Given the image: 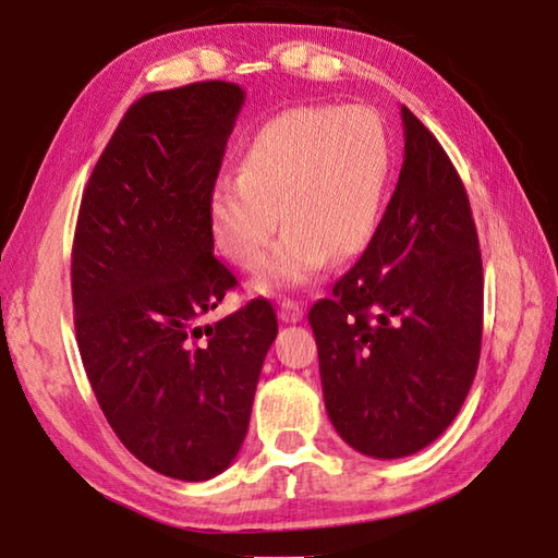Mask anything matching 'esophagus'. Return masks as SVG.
Here are the masks:
<instances>
[{
  "mask_svg": "<svg viewBox=\"0 0 558 558\" xmlns=\"http://www.w3.org/2000/svg\"><path fill=\"white\" fill-rule=\"evenodd\" d=\"M280 320L282 323L303 320V305H298L295 301H286L280 305Z\"/></svg>",
  "mask_w": 558,
  "mask_h": 558,
  "instance_id": "1",
  "label": "esophagus"
}]
</instances>
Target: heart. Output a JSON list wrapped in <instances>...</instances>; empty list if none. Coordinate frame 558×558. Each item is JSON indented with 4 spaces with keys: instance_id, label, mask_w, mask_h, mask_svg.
I'll return each instance as SVG.
<instances>
[{
    "instance_id": "obj_1",
    "label": "heart",
    "mask_w": 558,
    "mask_h": 558,
    "mask_svg": "<svg viewBox=\"0 0 558 558\" xmlns=\"http://www.w3.org/2000/svg\"><path fill=\"white\" fill-rule=\"evenodd\" d=\"M388 172L390 135L376 110L288 107L255 132L238 178L215 185V240L232 263L253 270L263 265L282 218L288 232L257 286H305L330 257L351 260L371 245Z\"/></svg>"
}]
</instances>
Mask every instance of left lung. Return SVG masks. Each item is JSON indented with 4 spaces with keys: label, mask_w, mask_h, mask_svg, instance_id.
<instances>
[{
    "label": "left lung",
    "mask_w": 558,
    "mask_h": 558,
    "mask_svg": "<svg viewBox=\"0 0 558 558\" xmlns=\"http://www.w3.org/2000/svg\"><path fill=\"white\" fill-rule=\"evenodd\" d=\"M405 157L361 260L307 313L326 411L373 459H403L451 426L478 368L484 265L446 149L401 107Z\"/></svg>",
    "instance_id": "8db88e82"
}]
</instances>
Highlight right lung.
Instances as JSON below:
<instances>
[{"label":"right lung","mask_w":558,"mask_h":558,"mask_svg":"<svg viewBox=\"0 0 558 558\" xmlns=\"http://www.w3.org/2000/svg\"><path fill=\"white\" fill-rule=\"evenodd\" d=\"M245 93L193 82L140 97L99 155L72 245L74 330L122 446L207 481L243 446L278 318L265 298L203 326L238 278L213 255L210 197Z\"/></svg>","instance_id":"1"}]
</instances>
